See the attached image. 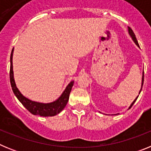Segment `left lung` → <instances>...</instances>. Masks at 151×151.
I'll return each instance as SVG.
<instances>
[{
    "label": "left lung",
    "instance_id": "8db88e82",
    "mask_svg": "<svg viewBox=\"0 0 151 151\" xmlns=\"http://www.w3.org/2000/svg\"><path fill=\"white\" fill-rule=\"evenodd\" d=\"M129 34H130L131 37H132V38L133 41H134V43H135L136 45H138V47H139V45H138V41H137V39H136L135 35H134V33L133 32L132 29H131V28H129ZM143 84H144V72H143V76H142V83H141V90H140V91H139V94H140V93H141V89H142V87H143ZM138 97H136V98H135V100H134V101H133V102H132V104H131V106H129V109H130V108L132 107V106H133V104H134V102H135V101H136V100H137V98H138Z\"/></svg>",
    "mask_w": 151,
    "mask_h": 151
}]
</instances>
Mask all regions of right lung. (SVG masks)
<instances>
[{
    "instance_id": "add662e5",
    "label": "right lung",
    "mask_w": 151,
    "mask_h": 151,
    "mask_svg": "<svg viewBox=\"0 0 151 151\" xmlns=\"http://www.w3.org/2000/svg\"><path fill=\"white\" fill-rule=\"evenodd\" d=\"M13 48L12 50L11 55H10V80L12 90H13L16 97H17V99L20 101L21 104L31 113H32L33 115H38L41 116H54L57 115L58 113H60L63 110V108L66 106V104L69 101V94H70V91L72 90L74 82L72 81L67 85V87L66 88L65 91L63 92V94H61L60 97L54 102L49 103V104H42V103H38L30 101L28 98H26V97H24L16 86L15 81H14V78H13Z\"/></svg>"
}]
</instances>
